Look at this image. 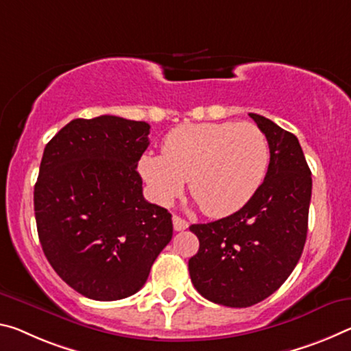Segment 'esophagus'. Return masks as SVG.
Returning a JSON list of instances; mask_svg holds the SVG:
<instances>
[{"instance_id": "obj_1", "label": "esophagus", "mask_w": 351, "mask_h": 351, "mask_svg": "<svg viewBox=\"0 0 351 351\" xmlns=\"http://www.w3.org/2000/svg\"><path fill=\"white\" fill-rule=\"evenodd\" d=\"M173 228H175V231H184L186 228L189 226V223L187 221L184 220V219H181L180 215H173Z\"/></svg>"}]
</instances>
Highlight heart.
Segmentation results:
<instances>
[{"mask_svg": "<svg viewBox=\"0 0 351 351\" xmlns=\"http://www.w3.org/2000/svg\"><path fill=\"white\" fill-rule=\"evenodd\" d=\"M269 165L270 145L258 125L221 121L171 130L162 154H143L138 171L159 203L173 202L189 181L206 215L225 217L254 197Z\"/></svg>", "mask_w": 351, "mask_h": 351, "instance_id": "obj_1", "label": "heart"}]
</instances>
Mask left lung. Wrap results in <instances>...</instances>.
I'll return each mask as SVG.
<instances>
[{
    "mask_svg": "<svg viewBox=\"0 0 351 351\" xmlns=\"http://www.w3.org/2000/svg\"><path fill=\"white\" fill-rule=\"evenodd\" d=\"M270 145L267 176L237 213L192 225L199 248L189 274L204 298L248 308L281 287L295 269L308 234L313 178L298 138L263 115L250 114Z\"/></svg>",
    "mask_w": 351,
    "mask_h": 351,
    "instance_id": "obj_1",
    "label": "left lung"
}]
</instances>
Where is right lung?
<instances>
[{"label":"right lung","mask_w":351,"mask_h":351,"mask_svg":"<svg viewBox=\"0 0 351 351\" xmlns=\"http://www.w3.org/2000/svg\"><path fill=\"white\" fill-rule=\"evenodd\" d=\"M149 125L76 119L47 143L34 187L42 250L81 295L114 302L141 291L173 236L171 214L142 193Z\"/></svg>","instance_id":"obj_1"}]
</instances>
